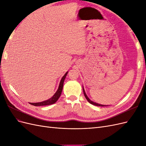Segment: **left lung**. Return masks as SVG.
<instances>
[{"label":"left lung","mask_w":146,"mask_h":146,"mask_svg":"<svg viewBox=\"0 0 146 146\" xmlns=\"http://www.w3.org/2000/svg\"><path fill=\"white\" fill-rule=\"evenodd\" d=\"M83 93H84V95H85V98L86 99V100H87L88 102H90L91 104L96 105V106H99V107H106V106H107V105H102V104H98V103H96V102H92V100H91L89 98H88V97L87 95L86 94L85 91V90H84L83 86Z\"/></svg>","instance_id":"left-lung-1"}]
</instances>
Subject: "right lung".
Segmentation results:
<instances>
[{"label":"right lung","mask_w":146,"mask_h":146,"mask_svg":"<svg viewBox=\"0 0 146 146\" xmlns=\"http://www.w3.org/2000/svg\"><path fill=\"white\" fill-rule=\"evenodd\" d=\"M68 73V72H66L64 75V76L62 77V78H61L58 90H57L56 92L54 94V95L51 98H50L49 99H48L47 100L41 102L30 103V104L34 105V106H44V105H52V104H55L56 102L58 100V99H59V98L61 96V92H62V90H63V83H64V79H65L66 76H67Z\"/></svg>","instance_id":"1"}]
</instances>
